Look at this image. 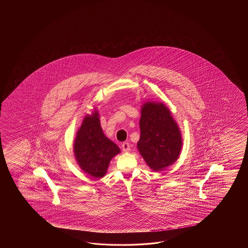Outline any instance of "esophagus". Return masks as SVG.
Masks as SVG:
<instances>
[{
	"mask_svg": "<svg viewBox=\"0 0 248 248\" xmlns=\"http://www.w3.org/2000/svg\"><path fill=\"white\" fill-rule=\"evenodd\" d=\"M122 150H123V152H129V150H130V145H129V143L128 142H124L122 144Z\"/></svg>",
	"mask_w": 248,
	"mask_h": 248,
	"instance_id": "1",
	"label": "esophagus"
}]
</instances>
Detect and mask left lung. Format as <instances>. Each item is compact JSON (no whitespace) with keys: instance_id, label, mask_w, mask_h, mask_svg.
Here are the masks:
<instances>
[{"instance_id":"left-lung-1","label":"left lung","mask_w":248,"mask_h":248,"mask_svg":"<svg viewBox=\"0 0 248 248\" xmlns=\"http://www.w3.org/2000/svg\"><path fill=\"white\" fill-rule=\"evenodd\" d=\"M141 136L137 147L154 171L169 167L179 157L182 137L179 127L163 104L143 105L140 119Z\"/></svg>"}]
</instances>
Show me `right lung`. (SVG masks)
<instances>
[{"label": "right lung", "mask_w": 248, "mask_h": 248, "mask_svg": "<svg viewBox=\"0 0 248 248\" xmlns=\"http://www.w3.org/2000/svg\"><path fill=\"white\" fill-rule=\"evenodd\" d=\"M76 160L81 169L95 178L106 173L111 158L120 149L104 135L97 112L85 117L74 145Z\"/></svg>", "instance_id": "obj_1"}]
</instances>
